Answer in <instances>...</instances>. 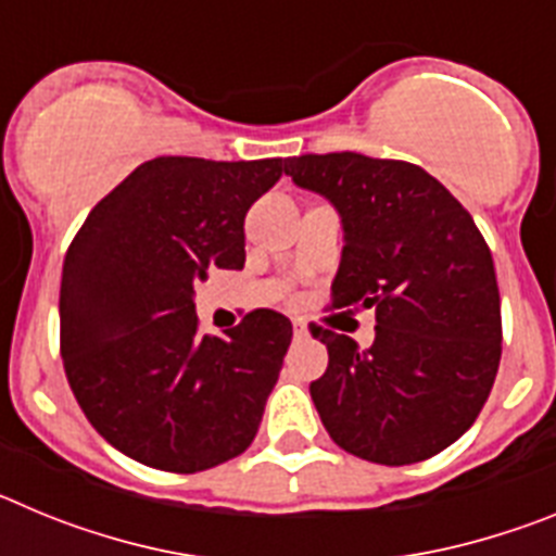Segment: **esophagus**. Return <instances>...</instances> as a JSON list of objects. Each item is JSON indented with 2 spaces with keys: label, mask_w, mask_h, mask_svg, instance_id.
I'll list each match as a JSON object with an SVG mask.
<instances>
[{
  "label": "esophagus",
  "mask_w": 556,
  "mask_h": 556,
  "mask_svg": "<svg viewBox=\"0 0 556 556\" xmlns=\"http://www.w3.org/2000/svg\"><path fill=\"white\" fill-rule=\"evenodd\" d=\"M294 339H308L306 323H294Z\"/></svg>",
  "instance_id": "obj_1"
}]
</instances>
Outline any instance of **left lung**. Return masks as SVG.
Here are the masks:
<instances>
[{
  "mask_svg": "<svg viewBox=\"0 0 556 556\" xmlns=\"http://www.w3.org/2000/svg\"><path fill=\"white\" fill-rule=\"evenodd\" d=\"M342 219L333 308H376L362 348L317 328L328 367L308 392L339 448L378 465L440 454L473 426L501 362L493 255L473 217L429 172L362 152L283 166Z\"/></svg>",
  "mask_w": 556,
  "mask_h": 556,
  "instance_id": "1",
  "label": "left lung"
}]
</instances>
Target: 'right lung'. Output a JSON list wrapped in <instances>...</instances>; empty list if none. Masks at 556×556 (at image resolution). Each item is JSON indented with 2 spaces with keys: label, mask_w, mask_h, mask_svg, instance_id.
<instances>
[{
  "label": "right lung",
  "mask_w": 556,
  "mask_h": 556,
  "mask_svg": "<svg viewBox=\"0 0 556 556\" xmlns=\"http://www.w3.org/2000/svg\"><path fill=\"white\" fill-rule=\"evenodd\" d=\"M283 159L144 161L91 208L61 278L68 387L108 443L169 473H198L253 443L292 342L273 308L208 337L194 287L244 267V217Z\"/></svg>",
  "instance_id": "1"
}]
</instances>
